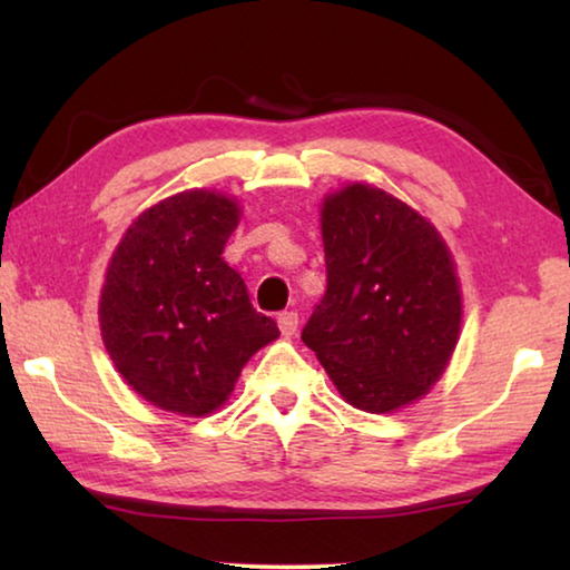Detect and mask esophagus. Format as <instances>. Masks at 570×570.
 I'll return each mask as SVG.
<instances>
[{
    "label": "esophagus",
    "mask_w": 570,
    "mask_h": 570,
    "mask_svg": "<svg viewBox=\"0 0 570 570\" xmlns=\"http://www.w3.org/2000/svg\"><path fill=\"white\" fill-rule=\"evenodd\" d=\"M278 330H282L284 336H294L298 330V314L296 312H282L278 314Z\"/></svg>",
    "instance_id": "34e87169"
}]
</instances>
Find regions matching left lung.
<instances>
[{
	"mask_svg": "<svg viewBox=\"0 0 570 570\" xmlns=\"http://www.w3.org/2000/svg\"><path fill=\"white\" fill-rule=\"evenodd\" d=\"M322 206L326 292L302 340L356 410H400L455 352V264L438 228L380 188L352 183Z\"/></svg>",
	"mask_w": 570,
	"mask_h": 570,
	"instance_id": "8db88e82",
	"label": "left lung"
}]
</instances>
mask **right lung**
I'll return each instance as SVG.
<instances>
[{"label":"right lung","mask_w":570,"mask_h":570,"mask_svg":"<svg viewBox=\"0 0 570 570\" xmlns=\"http://www.w3.org/2000/svg\"><path fill=\"white\" fill-rule=\"evenodd\" d=\"M240 208L216 190H183L132 220L100 296L102 342L122 380L160 410L204 417L278 326L224 262Z\"/></svg>","instance_id":"obj_1"}]
</instances>
